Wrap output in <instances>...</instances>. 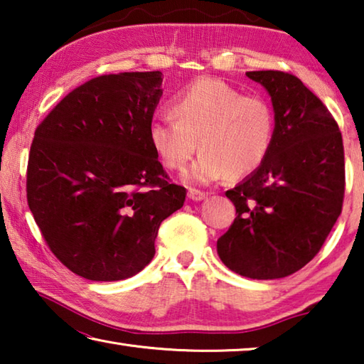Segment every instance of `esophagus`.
<instances>
[{"label":"esophagus","mask_w":364,"mask_h":364,"mask_svg":"<svg viewBox=\"0 0 364 364\" xmlns=\"http://www.w3.org/2000/svg\"><path fill=\"white\" fill-rule=\"evenodd\" d=\"M188 197H189L191 200L199 202V200H202V199H205L207 194L204 193V191H199V189H193V188H191V189L188 191Z\"/></svg>","instance_id":"esophagus-1"}]
</instances>
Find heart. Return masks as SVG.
Instances as JSON below:
<instances>
[{"mask_svg": "<svg viewBox=\"0 0 364 364\" xmlns=\"http://www.w3.org/2000/svg\"><path fill=\"white\" fill-rule=\"evenodd\" d=\"M175 120H154L149 144L162 167L180 171L202 152L188 181L210 184L230 175L244 178L260 167L274 139L276 119L262 96L242 95L223 80L200 77L188 83L170 106Z\"/></svg>", "mask_w": 364, "mask_h": 364, "instance_id": "b5f03b06", "label": "heart"}]
</instances>
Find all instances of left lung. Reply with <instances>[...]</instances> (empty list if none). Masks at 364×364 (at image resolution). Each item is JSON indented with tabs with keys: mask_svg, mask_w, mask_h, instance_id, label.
Listing matches in <instances>:
<instances>
[{
	"mask_svg": "<svg viewBox=\"0 0 364 364\" xmlns=\"http://www.w3.org/2000/svg\"><path fill=\"white\" fill-rule=\"evenodd\" d=\"M271 96L274 139L254 173L226 191L236 218L217 241L228 268L278 279L313 260L342 212L343 143L337 122L292 73H245Z\"/></svg>",
	"mask_w": 364,
	"mask_h": 364,
	"instance_id": "8db88e82",
	"label": "left lung"
}]
</instances>
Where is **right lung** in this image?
Listing matches in <instances>:
<instances>
[{
  "label": "right lung",
  "instance_id": "1",
  "mask_svg": "<svg viewBox=\"0 0 364 364\" xmlns=\"http://www.w3.org/2000/svg\"><path fill=\"white\" fill-rule=\"evenodd\" d=\"M160 86L159 70L91 78L35 130L28 207L48 247L85 279L139 273L156 254L160 223L186 199L149 144Z\"/></svg>",
  "mask_w": 364,
  "mask_h": 364
}]
</instances>
